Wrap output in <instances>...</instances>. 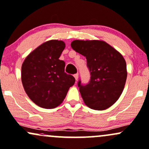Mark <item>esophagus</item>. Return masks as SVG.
Wrapping results in <instances>:
<instances>
[{
	"label": "esophagus",
	"instance_id": "esophagus-1",
	"mask_svg": "<svg viewBox=\"0 0 149 149\" xmlns=\"http://www.w3.org/2000/svg\"><path fill=\"white\" fill-rule=\"evenodd\" d=\"M74 77H75V78H76V81H78V73H76V74H74Z\"/></svg>",
	"mask_w": 149,
	"mask_h": 149
}]
</instances>
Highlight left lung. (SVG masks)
Instances as JSON below:
<instances>
[{
	"label": "left lung",
	"mask_w": 149,
	"mask_h": 149,
	"mask_svg": "<svg viewBox=\"0 0 149 149\" xmlns=\"http://www.w3.org/2000/svg\"><path fill=\"white\" fill-rule=\"evenodd\" d=\"M73 50L87 59L91 78L87 84L78 82L85 104L90 108L103 110L112 106L123 91L127 76L123 56L103 41L74 40Z\"/></svg>",
	"instance_id": "8db88e82"
}]
</instances>
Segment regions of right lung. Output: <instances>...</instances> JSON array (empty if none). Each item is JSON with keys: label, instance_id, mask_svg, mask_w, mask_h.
I'll list each match as a JSON object with an SVG mask.
<instances>
[{"label": "right lung", "instance_id": "right-lung-1", "mask_svg": "<svg viewBox=\"0 0 149 149\" xmlns=\"http://www.w3.org/2000/svg\"><path fill=\"white\" fill-rule=\"evenodd\" d=\"M64 48L62 41H48L29 54L22 65L24 91L32 102L43 108L59 105L76 81L65 72V62L59 59Z\"/></svg>", "mask_w": 149, "mask_h": 149}]
</instances>
